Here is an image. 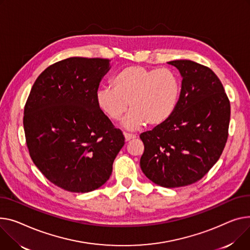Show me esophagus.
<instances>
[{"label": "esophagus", "mask_w": 250, "mask_h": 250, "mask_svg": "<svg viewBox=\"0 0 250 250\" xmlns=\"http://www.w3.org/2000/svg\"><path fill=\"white\" fill-rule=\"evenodd\" d=\"M124 136H125V142L130 141L131 139H135L136 136L135 135H131V134H127V132H124Z\"/></svg>", "instance_id": "obj_1"}]
</instances>
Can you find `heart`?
I'll use <instances>...</instances> for the list:
<instances>
[{
  "instance_id": "heart-1",
  "label": "heart",
  "mask_w": 250,
  "mask_h": 250,
  "mask_svg": "<svg viewBox=\"0 0 250 250\" xmlns=\"http://www.w3.org/2000/svg\"><path fill=\"white\" fill-rule=\"evenodd\" d=\"M112 88L96 92V104L108 119L120 121L129 104L123 125L135 130L145 125L159 126L173 115L181 94L178 75L169 68H146L131 65L111 80Z\"/></svg>"
}]
</instances>
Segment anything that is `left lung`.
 <instances>
[{
  "instance_id": "1",
  "label": "left lung",
  "mask_w": 250,
  "mask_h": 250,
  "mask_svg": "<svg viewBox=\"0 0 250 250\" xmlns=\"http://www.w3.org/2000/svg\"><path fill=\"white\" fill-rule=\"evenodd\" d=\"M182 77L178 105L171 118L141 134L144 174L165 188L187 186L202 179L223 152L230 103L219 78L191 60L168 62Z\"/></svg>"
}]
</instances>
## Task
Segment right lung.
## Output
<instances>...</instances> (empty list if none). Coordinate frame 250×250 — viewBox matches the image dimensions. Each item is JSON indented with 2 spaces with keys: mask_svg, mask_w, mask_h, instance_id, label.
I'll return each instance as SVG.
<instances>
[{
  "mask_svg": "<svg viewBox=\"0 0 250 250\" xmlns=\"http://www.w3.org/2000/svg\"><path fill=\"white\" fill-rule=\"evenodd\" d=\"M110 60L70 57L46 68L33 85L24 109L31 159L54 185L87 193L109 179L125 145L98 108L96 92Z\"/></svg>",
  "mask_w": 250,
  "mask_h": 250,
  "instance_id": "add662e5",
  "label": "right lung"
}]
</instances>
